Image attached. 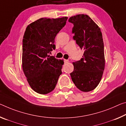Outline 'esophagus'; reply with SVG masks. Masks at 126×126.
<instances>
[{
  "label": "esophagus",
  "mask_w": 126,
  "mask_h": 126,
  "mask_svg": "<svg viewBox=\"0 0 126 126\" xmlns=\"http://www.w3.org/2000/svg\"><path fill=\"white\" fill-rule=\"evenodd\" d=\"M68 62H69L68 60H67V59H65V60H64V63L66 64V63H68Z\"/></svg>",
  "instance_id": "1"
}]
</instances>
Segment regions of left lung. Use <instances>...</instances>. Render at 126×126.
I'll return each mask as SVG.
<instances>
[{"instance_id": "8db88e82", "label": "left lung", "mask_w": 126, "mask_h": 126, "mask_svg": "<svg viewBox=\"0 0 126 126\" xmlns=\"http://www.w3.org/2000/svg\"><path fill=\"white\" fill-rule=\"evenodd\" d=\"M73 24V39L84 50L82 58L73 62L72 80L79 90L89 92L99 85L105 68V57L100 29L89 16L77 15L70 17Z\"/></svg>"}]
</instances>
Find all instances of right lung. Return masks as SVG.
I'll list each match as a JSON object with an SVG mask.
<instances>
[{
	"label": "right lung",
	"instance_id": "obj_1",
	"mask_svg": "<svg viewBox=\"0 0 126 126\" xmlns=\"http://www.w3.org/2000/svg\"><path fill=\"white\" fill-rule=\"evenodd\" d=\"M68 17L42 18L27 26L23 39L22 69L31 89L47 94L55 89L64 61L49 53L55 49V37Z\"/></svg>",
	"mask_w": 126,
	"mask_h": 126
}]
</instances>
